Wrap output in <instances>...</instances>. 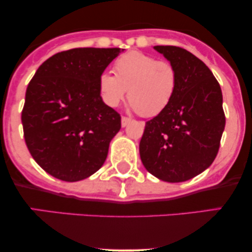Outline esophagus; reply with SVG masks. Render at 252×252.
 Here are the masks:
<instances>
[{
    "label": "esophagus",
    "instance_id": "34e87169",
    "mask_svg": "<svg viewBox=\"0 0 252 252\" xmlns=\"http://www.w3.org/2000/svg\"><path fill=\"white\" fill-rule=\"evenodd\" d=\"M130 121H131V120H130L129 117H124V116L122 117V120H121V124H122L123 128H124V126H128V124L130 123Z\"/></svg>",
    "mask_w": 252,
    "mask_h": 252
}]
</instances>
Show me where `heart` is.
I'll list each match as a JSON object with an SVG mask.
<instances>
[{"instance_id": "b5f03b06", "label": "heart", "mask_w": 252, "mask_h": 252, "mask_svg": "<svg viewBox=\"0 0 252 252\" xmlns=\"http://www.w3.org/2000/svg\"><path fill=\"white\" fill-rule=\"evenodd\" d=\"M114 71L115 76L104 71L98 77L99 96L110 108H116L128 92L132 110L153 117L169 105L178 89L174 65L140 51L121 56Z\"/></svg>"}]
</instances>
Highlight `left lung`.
Wrapping results in <instances>:
<instances>
[{
  "instance_id": "1",
  "label": "left lung",
  "mask_w": 252,
  "mask_h": 252,
  "mask_svg": "<svg viewBox=\"0 0 252 252\" xmlns=\"http://www.w3.org/2000/svg\"><path fill=\"white\" fill-rule=\"evenodd\" d=\"M154 50L174 65L178 89L169 105L146 123L141 161L160 180L182 182L209 168L218 154L225 128L221 89L190 52L176 46Z\"/></svg>"
}]
</instances>
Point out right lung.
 Here are the masks:
<instances>
[{
  "label": "right lung",
  "mask_w": 252,
  "mask_h": 252,
  "mask_svg": "<svg viewBox=\"0 0 252 252\" xmlns=\"http://www.w3.org/2000/svg\"><path fill=\"white\" fill-rule=\"evenodd\" d=\"M122 51L60 52L28 84L21 115L25 141L35 162L54 178L83 180L105 162L121 116L100 98L98 77Z\"/></svg>",
  "instance_id": "obj_1"
}]
</instances>
